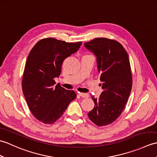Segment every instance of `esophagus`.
<instances>
[{"instance_id": "34e87169", "label": "esophagus", "mask_w": 157, "mask_h": 157, "mask_svg": "<svg viewBox=\"0 0 157 157\" xmlns=\"http://www.w3.org/2000/svg\"><path fill=\"white\" fill-rule=\"evenodd\" d=\"M79 96H82V98H87L89 97V94L88 93H79Z\"/></svg>"}]
</instances>
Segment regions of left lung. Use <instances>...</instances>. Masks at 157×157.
Masks as SVG:
<instances>
[{
    "mask_svg": "<svg viewBox=\"0 0 157 157\" xmlns=\"http://www.w3.org/2000/svg\"><path fill=\"white\" fill-rule=\"evenodd\" d=\"M84 46L96 56L103 89L98 98L92 96L94 106L88 117L98 126L107 125L121 115L132 90L129 56L123 46L114 40L97 38L85 42Z\"/></svg>",
    "mask_w": 157,
    "mask_h": 157,
    "instance_id": "8db88e82",
    "label": "left lung"
}]
</instances>
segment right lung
Masks as SVG:
<instances>
[{
    "label": "right lung",
    "instance_id": "1",
    "mask_svg": "<svg viewBox=\"0 0 157 157\" xmlns=\"http://www.w3.org/2000/svg\"><path fill=\"white\" fill-rule=\"evenodd\" d=\"M81 45L82 42L70 43L48 38L38 42L29 52L22 90L29 110L41 122H55L76 98L73 90L55 85V78L61 74L63 61L78 51Z\"/></svg>",
    "mask_w": 157,
    "mask_h": 157
}]
</instances>
